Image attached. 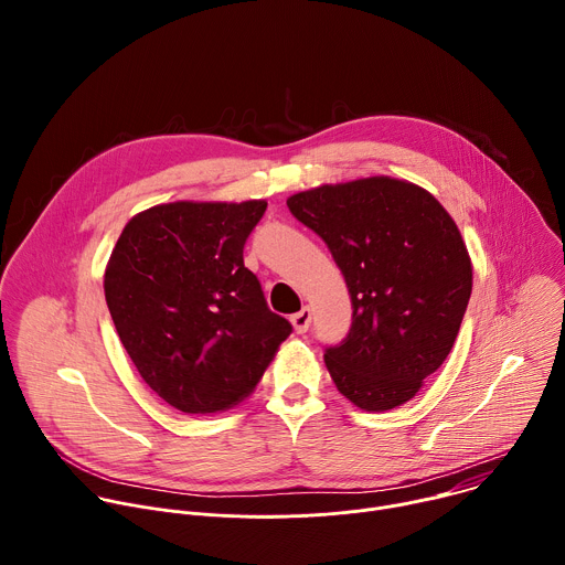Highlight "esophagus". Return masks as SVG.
<instances>
[{"mask_svg":"<svg viewBox=\"0 0 565 565\" xmlns=\"http://www.w3.org/2000/svg\"><path fill=\"white\" fill-rule=\"evenodd\" d=\"M310 319H312V310H310L308 306H303L299 312H295V315L290 317V321H292V327H295L297 333H306V331H308Z\"/></svg>","mask_w":565,"mask_h":565,"instance_id":"1","label":"esophagus"}]
</instances>
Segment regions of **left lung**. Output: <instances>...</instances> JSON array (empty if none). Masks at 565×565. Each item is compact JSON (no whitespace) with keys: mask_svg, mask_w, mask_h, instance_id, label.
<instances>
[{"mask_svg":"<svg viewBox=\"0 0 565 565\" xmlns=\"http://www.w3.org/2000/svg\"><path fill=\"white\" fill-rule=\"evenodd\" d=\"M286 203L329 246L351 295L349 335L324 351L338 391L366 412L405 405L447 360L471 295L454 218L427 190L388 177Z\"/></svg>","mask_w":565,"mask_h":565,"instance_id":"1","label":"left lung"}]
</instances>
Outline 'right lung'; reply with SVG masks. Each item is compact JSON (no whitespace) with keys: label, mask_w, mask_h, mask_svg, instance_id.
<instances>
[{"label":"right lung","mask_w":565,"mask_h":565,"mask_svg":"<svg viewBox=\"0 0 565 565\" xmlns=\"http://www.w3.org/2000/svg\"><path fill=\"white\" fill-rule=\"evenodd\" d=\"M268 203L156 205L122 230L105 273L118 338L149 388L183 414L248 397L292 333L244 266Z\"/></svg>","instance_id":"1"}]
</instances>
